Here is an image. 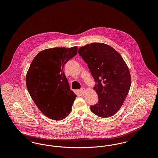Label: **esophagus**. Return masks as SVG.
Returning <instances> with one entry per match:
<instances>
[{"label":"esophagus","instance_id":"1","mask_svg":"<svg viewBox=\"0 0 158 158\" xmlns=\"http://www.w3.org/2000/svg\"><path fill=\"white\" fill-rule=\"evenodd\" d=\"M85 89L84 88H82L80 89V92H81L82 94H83L85 93Z\"/></svg>","mask_w":158,"mask_h":158}]
</instances>
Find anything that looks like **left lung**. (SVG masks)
<instances>
[{"label":"left lung","instance_id":"1","mask_svg":"<svg viewBox=\"0 0 158 158\" xmlns=\"http://www.w3.org/2000/svg\"><path fill=\"white\" fill-rule=\"evenodd\" d=\"M78 53L87 63L95 82L94 89L98 102L90 105L91 111L99 117H111L120 108L130 88L127 66L119 53L103 43L81 47Z\"/></svg>","mask_w":158,"mask_h":158}]
</instances>
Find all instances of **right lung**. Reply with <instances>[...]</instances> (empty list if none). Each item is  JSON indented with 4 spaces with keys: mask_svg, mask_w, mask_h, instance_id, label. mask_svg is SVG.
<instances>
[{
    "mask_svg": "<svg viewBox=\"0 0 158 158\" xmlns=\"http://www.w3.org/2000/svg\"><path fill=\"white\" fill-rule=\"evenodd\" d=\"M77 52V47H56L40 52L32 60L26 76L28 92L38 108L54 120L70 113L76 97L70 89L63 67Z\"/></svg>",
    "mask_w": 158,
    "mask_h": 158,
    "instance_id": "1",
    "label": "right lung"
}]
</instances>
